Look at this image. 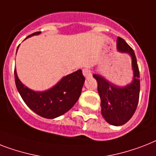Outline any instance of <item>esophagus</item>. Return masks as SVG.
Listing matches in <instances>:
<instances>
[{
  "instance_id": "esophagus-1",
  "label": "esophagus",
  "mask_w": 156,
  "mask_h": 156,
  "mask_svg": "<svg viewBox=\"0 0 156 156\" xmlns=\"http://www.w3.org/2000/svg\"><path fill=\"white\" fill-rule=\"evenodd\" d=\"M82 74H83L85 78H89L91 76V71L89 69H82Z\"/></svg>"
}]
</instances>
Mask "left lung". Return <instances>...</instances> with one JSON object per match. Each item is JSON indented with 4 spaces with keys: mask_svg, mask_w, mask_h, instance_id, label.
Here are the masks:
<instances>
[{
    "mask_svg": "<svg viewBox=\"0 0 156 156\" xmlns=\"http://www.w3.org/2000/svg\"><path fill=\"white\" fill-rule=\"evenodd\" d=\"M119 51L127 53L132 58L134 78L131 84L120 87L112 84L102 76L93 74L98 82V91L101 98V113L108 123L121 126L128 122L137 108L140 98V70L135 52L121 37L117 38Z\"/></svg>",
    "mask_w": 156,
    "mask_h": 156,
    "instance_id": "left-lung-1",
    "label": "left lung"
}]
</instances>
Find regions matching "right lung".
Segmentation results:
<instances>
[{"label":"right lung","mask_w":156,"mask_h":156,"mask_svg":"<svg viewBox=\"0 0 156 156\" xmlns=\"http://www.w3.org/2000/svg\"><path fill=\"white\" fill-rule=\"evenodd\" d=\"M40 33H34L27 37L37 35ZM14 78L16 89L25 104L34 112L45 119H54L61 116L74 107L80 97L85 82L82 70L78 69L62 78L60 82L48 90L37 92L21 83L16 69Z\"/></svg>","instance_id":"1"}]
</instances>
